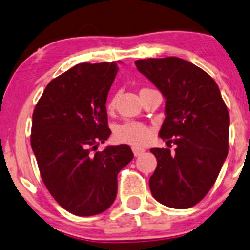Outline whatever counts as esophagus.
<instances>
[{"instance_id":"esophagus-1","label":"esophagus","mask_w":250,"mask_h":250,"mask_svg":"<svg viewBox=\"0 0 250 250\" xmlns=\"http://www.w3.org/2000/svg\"><path fill=\"white\" fill-rule=\"evenodd\" d=\"M131 150H133L135 156H140V155L145 153V148H140V147H133L131 148Z\"/></svg>"}]
</instances>
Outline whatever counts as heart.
<instances>
[{"mask_svg": "<svg viewBox=\"0 0 250 250\" xmlns=\"http://www.w3.org/2000/svg\"><path fill=\"white\" fill-rule=\"evenodd\" d=\"M115 97H111L108 103L109 109L115 105ZM114 137L117 142L131 146L146 145L151 137V129L147 125L136 121H125L119 125L114 130Z\"/></svg>", "mask_w": 250, "mask_h": 250, "instance_id": "1", "label": "heart"}]
</instances>
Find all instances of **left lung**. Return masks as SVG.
I'll return each mask as SVG.
<instances>
[{
    "label": "left lung",
    "mask_w": 250,
    "mask_h": 250,
    "mask_svg": "<svg viewBox=\"0 0 250 250\" xmlns=\"http://www.w3.org/2000/svg\"><path fill=\"white\" fill-rule=\"evenodd\" d=\"M135 64L165 96L160 137L176 145L175 153L150 149L157 160L150 191L167 207L190 208L213 187L228 155V109L216 82L189 61L170 56Z\"/></svg>",
    "instance_id": "8db88e82"
}]
</instances>
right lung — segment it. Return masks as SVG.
<instances>
[{"instance_id": "1", "label": "right lung", "mask_w": 250, "mask_h": 250, "mask_svg": "<svg viewBox=\"0 0 250 250\" xmlns=\"http://www.w3.org/2000/svg\"><path fill=\"white\" fill-rule=\"evenodd\" d=\"M116 74V62L80 63L51 80L34 109L30 142L43 183L77 216L113 205L117 174L134 157L127 145L96 151L111 134L105 101Z\"/></svg>"}]
</instances>
